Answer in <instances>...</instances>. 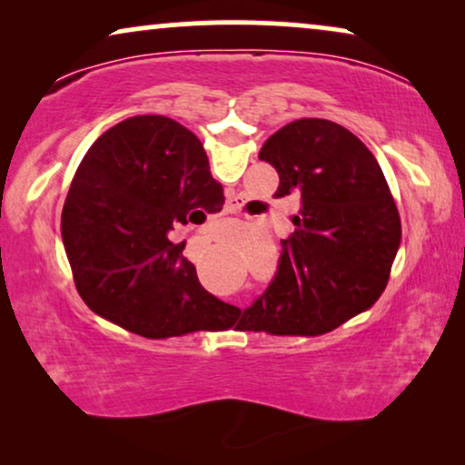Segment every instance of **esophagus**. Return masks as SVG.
Segmentation results:
<instances>
[{
  "mask_svg": "<svg viewBox=\"0 0 465 465\" xmlns=\"http://www.w3.org/2000/svg\"><path fill=\"white\" fill-rule=\"evenodd\" d=\"M224 213H237V203L228 201L226 207H224Z\"/></svg>",
  "mask_w": 465,
  "mask_h": 465,
  "instance_id": "esophagus-1",
  "label": "esophagus"
}]
</instances>
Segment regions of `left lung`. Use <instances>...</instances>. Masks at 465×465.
<instances>
[{
    "label": "left lung",
    "instance_id": "obj_1",
    "mask_svg": "<svg viewBox=\"0 0 465 465\" xmlns=\"http://www.w3.org/2000/svg\"><path fill=\"white\" fill-rule=\"evenodd\" d=\"M260 161L277 169L275 196L296 194L301 212L275 277L245 309V328L326 334L385 290L402 239L396 201L372 152L330 120L285 124L266 139Z\"/></svg>",
    "mask_w": 465,
    "mask_h": 465
}]
</instances>
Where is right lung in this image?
Returning <instances> with one entry per match:
<instances>
[{
  "instance_id": "1",
  "label": "right lung",
  "mask_w": 465,
  "mask_h": 465,
  "mask_svg": "<svg viewBox=\"0 0 465 465\" xmlns=\"http://www.w3.org/2000/svg\"><path fill=\"white\" fill-rule=\"evenodd\" d=\"M224 205L203 143L164 116L105 131L75 171L61 215L74 282L94 313L145 339L224 330L239 309L203 288L169 231Z\"/></svg>"
}]
</instances>
